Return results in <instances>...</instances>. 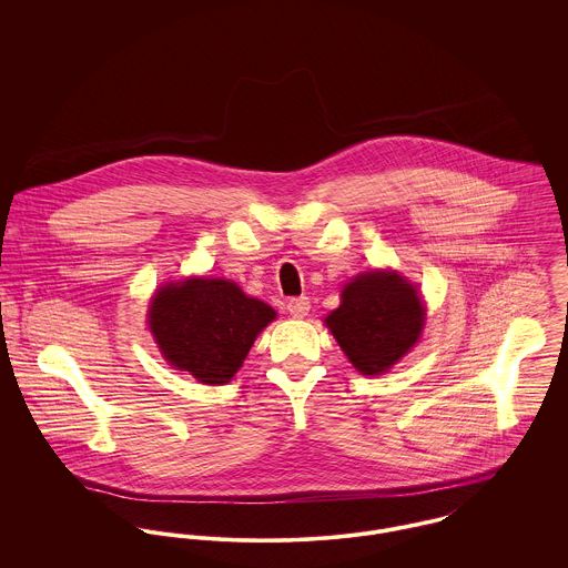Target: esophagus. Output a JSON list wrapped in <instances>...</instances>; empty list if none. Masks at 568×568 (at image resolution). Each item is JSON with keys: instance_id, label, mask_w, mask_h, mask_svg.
Masks as SVG:
<instances>
[{"instance_id": "34e87169", "label": "esophagus", "mask_w": 568, "mask_h": 568, "mask_svg": "<svg viewBox=\"0 0 568 568\" xmlns=\"http://www.w3.org/2000/svg\"><path fill=\"white\" fill-rule=\"evenodd\" d=\"M286 308H288V313H291L293 317L302 320V317H306L308 311H311V300H308V297H293V300H288Z\"/></svg>"}]
</instances>
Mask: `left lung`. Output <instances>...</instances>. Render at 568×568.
Here are the masks:
<instances>
[{"instance_id":"8db88e82","label":"left lung","mask_w":568,"mask_h":568,"mask_svg":"<svg viewBox=\"0 0 568 568\" xmlns=\"http://www.w3.org/2000/svg\"><path fill=\"white\" fill-rule=\"evenodd\" d=\"M327 327L349 363L367 376L396 365L417 343L424 306L415 288L396 273L372 271L352 280Z\"/></svg>"}]
</instances>
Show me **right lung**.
Returning a JSON list of instances; mask_svg holds the SVG:
<instances>
[{"label": "right lung", "mask_w": 568, "mask_h": 568, "mask_svg": "<svg viewBox=\"0 0 568 568\" xmlns=\"http://www.w3.org/2000/svg\"><path fill=\"white\" fill-rule=\"evenodd\" d=\"M149 325L165 361L199 383L223 385L243 365L275 311L227 280L192 277L155 295Z\"/></svg>", "instance_id": "add662e5"}]
</instances>
